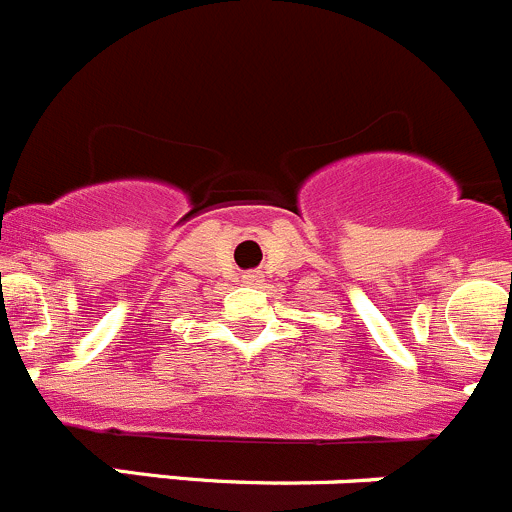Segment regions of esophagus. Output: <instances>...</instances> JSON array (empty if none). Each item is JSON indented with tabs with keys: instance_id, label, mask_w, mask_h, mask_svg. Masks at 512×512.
Here are the masks:
<instances>
[{
	"instance_id": "34e87169",
	"label": "esophagus",
	"mask_w": 512,
	"mask_h": 512,
	"mask_svg": "<svg viewBox=\"0 0 512 512\" xmlns=\"http://www.w3.org/2000/svg\"><path fill=\"white\" fill-rule=\"evenodd\" d=\"M243 279H246V284H256V281H259V276L248 274V276H243Z\"/></svg>"
}]
</instances>
